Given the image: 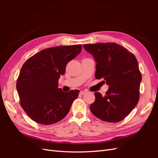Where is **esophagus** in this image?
Returning a JSON list of instances; mask_svg holds the SVG:
<instances>
[{
	"label": "esophagus",
	"instance_id": "34e87169",
	"mask_svg": "<svg viewBox=\"0 0 158 158\" xmlns=\"http://www.w3.org/2000/svg\"><path fill=\"white\" fill-rule=\"evenodd\" d=\"M87 93V92L86 91H80V94H81V95H84L85 94H86Z\"/></svg>",
	"mask_w": 158,
	"mask_h": 158
}]
</instances>
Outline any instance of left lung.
Wrapping results in <instances>:
<instances>
[{
	"label": "left lung",
	"mask_w": 158,
	"mask_h": 158,
	"mask_svg": "<svg viewBox=\"0 0 158 158\" xmlns=\"http://www.w3.org/2000/svg\"><path fill=\"white\" fill-rule=\"evenodd\" d=\"M83 47L96 63L95 78H103L109 85L104 96L99 92L94 94L95 100L89 107L91 111L104 121H121L139 100L142 76L136 58L115 43H99Z\"/></svg>",
	"instance_id": "obj_1"
}]
</instances>
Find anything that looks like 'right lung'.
<instances>
[{"instance_id":"right-lung-1","label":"right lung","mask_w":158,"mask_h":158,"mask_svg":"<svg viewBox=\"0 0 158 158\" xmlns=\"http://www.w3.org/2000/svg\"><path fill=\"white\" fill-rule=\"evenodd\" d=\"M81 45L45 49L26 60L16 83L21 106L33 121L49 125L64 118L70 111L78 89L64 92L59 88L66 66L82 51Z\"/></svg>"}]
</instances>
